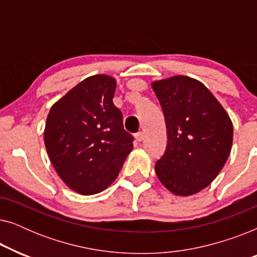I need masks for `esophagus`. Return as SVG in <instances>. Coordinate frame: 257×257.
<instances>
[{
	"instance_id": "obj_1",
	"label": "esophagus",
	"mask_w": 257,
	"mask_h": 257,
	"mask_svg": "<svg viewBox=\"0 0 257 257\" xmlns=\"http://www.w3.org/2000/svg\"><path fill=\"white\" fill-rule=\"evenodd\" d=\"M135 138H136L137 142L140 143V142H143L144 138H145V136H144L143 132H138V133H137V135L135 136Z\"/></svg>"
}]
</instances>
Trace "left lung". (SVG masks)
<instances>
[{
	"label": "left lung",
	"instance_id": "obj_1",
	"mask_svg": "<svg viewBox=\"0 0 257 257\" xmlns=\"http://www.w3.org/2000/svg\"><path fill=\"white\" fill-rule=\"evenodd\" d=\"M167 147L156 163L161 184L175 195L196 194L217 177L229 157L233 122L214 94L187 76L154 80Z\"/></svg>",
	"mask_w": 257,
	"mask_h": 257
}]
</instances>
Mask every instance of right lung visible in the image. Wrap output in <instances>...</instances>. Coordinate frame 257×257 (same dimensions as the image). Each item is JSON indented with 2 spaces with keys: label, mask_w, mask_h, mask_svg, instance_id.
<instances>
[{
  "label": "right lung",
  "mask_w": 257,
  "mask_h": 257,
  "mask_svg": "<svg viewBox=\"0 0 257 257\" xmlns=\"http://www.w3.org/2000/svg\"><path fill=\"white\" fill-rule=\"evenodd\" d=\"M117 82L94 75L52 105L44 128L48 156L59 178L82 195L107 188L133 149L122 114L114 106Z\"/></svg>",
  "instance_id": "1"
}]
</instances>
